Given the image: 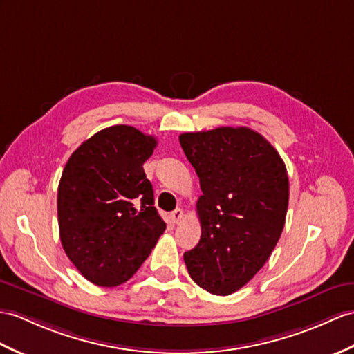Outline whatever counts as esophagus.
Instances as JSON below:
<instances>
[{"label":"esophagus","mask_w":354,"mask_h":354,"mask_svg":"<svg viewBox=\"0 0 354 354\" xmlns=\"http://www.w3.org/2000/svg\"><path fill=\"white\" fill-rule=\"evenodd\" d=\"M170 218H171V221H174V223H179V221L184 218V211L180 209V208H178V209H175V211H171Z\"/></svg>","instance_id":"esophagus-1"}]
</instances>
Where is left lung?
I'll list each match as a JSON object with an SVG mask.
<instances>
[{
	"mask_svg": "<svg viewBox=\"0 0 354 354\" xmlns=\"http://www.w3.org/2000/svg\"><path fill=\"white\" fill-rule=\"evenodd\" d=\"M199 176L202 235L184 253L188 274L216 295L248 283L281 238L290 183L281 155L257 131L221 127L179 136Z\"/></svg>",
	"mask_w": 354,
	"mask_h": 354,
	"instance_id": "obj_1",
	"label": "left lung"
}]
</instances>
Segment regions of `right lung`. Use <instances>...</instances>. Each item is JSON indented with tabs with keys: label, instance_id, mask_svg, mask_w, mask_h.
<instances>
[{
	"label": "right lung",
	"instance_id": "obj_1",
	"mask_svg": "<svg viewBox=\"0 0 354 354\" xmlns=\"http://www.w3.org/2000/svg\"><path fill=\"white\" fill-rule=\"evenodd\" d=\"M155 146V137L114 125L87 138L66 162L57 193L62 245L97 286L133 277L166 229L143 170Z\"/></svg>",
	"mask_w": 354,
	"mask_h": 354
}]
</instances>
